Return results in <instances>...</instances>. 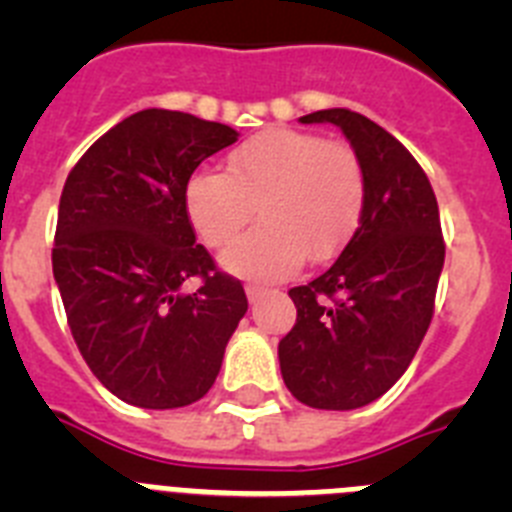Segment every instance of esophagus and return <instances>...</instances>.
Segmentation results:
<instances>
[{
    "instance_id": "1",
    "label": "esophagus",
    "mask_w": 512,
    "mask_h": 512,
    "mask_svg": "<svg viewBox=\"0 0 512 512\" xmlns=\"http://www.w3.org/2000/svg\"><path fill=\"white\" fill-rule=\"evenodd\" d=\"M246 295H248V300L256 302L261 295H266V289L261 287V284H246Z\"/></svg>"
}]
</instances>
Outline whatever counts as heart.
<instances>
[{
    "label": "heart",
    "instance_id": "heart-1",
    "mask_svg": "<svg viewBox=\"0 0 512 512\" xmlns=\"http://www.w3.org/2000/svg\"><path fill=\"white\" fill-rule=\"evenodd\" d=\"M187 215L207 246H228L253 220L261 225L223 253V266L248 279H284L328 261L351 241L364 215L366 174L346 140L274 128L228 156V174L197 171L184 192Z\"/></svg>",
    "mask_w": 512,
    "mask_h": 512
}]
</instances>
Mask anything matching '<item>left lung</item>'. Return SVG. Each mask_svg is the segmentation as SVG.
Listing matches in <instances>:
<instances>
[{"mask_svg": "<svg viewBox=\"0 0 512 512\" xmlns=\"http://www.w3.org/2000/svg\"><path fill=\"white\" fill-rule=\"evenodd\" d=\"M300 120L343 130L364 166L366 205L341 256L289 289L297 323L279 341V366L310 408H364L405 374L431 325L446 256L438 202L413 153L369 117L336 107Z\"/></svg>", "mask_w": 512, "mask_h": 512, "instance_id": "obj_1", "label": "left lung"}]
</instances>
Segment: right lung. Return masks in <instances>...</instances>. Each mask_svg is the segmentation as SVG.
<instances>
[{"label":"right lung","instance_id":"add662e5","mask_svg":"<svg viewBox=\"0 0 512 512\" xmlns=\"http://www.w3.org/2000/svg\"><path fill=\"white\" fill-rule=\"evenodd\" d=\"M235 140L187 112H135L63 184L53 277L71 336L94 377L135 408L205 397L248 310L243 284L194 243L184 202L194 169ZM189 278L194 293L183 292Z\"/></svg>","mask_w":512,"mask_h":512}]
</instances>
